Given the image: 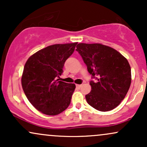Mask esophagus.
Returning a JSON list of instances; mask_svg holds the SVG:
<instances>
[{
    "label": "esophagus",
    "mask_w": 147,
    "mask_h": 147,
    "mask_svg": "<svg viewBox=\"0 0 147 147\" xmlns=\"http://www.w3.org/2000/svg\"><path fill=\"white\" fill-rule=\"evenodd\" d=\"M82 84H77L76 85V86H77V88H81V86H82Z\"/></svg>",
    "instance_id": "34e87169"
}]
</instances>
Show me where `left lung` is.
<instances>
[{"mask_svg":"<svg viewBox=\"0 0 147 147\" xmlns=\"http://www.w3.org/2000/svg\"><path fill=\"white\" fill-rule=\"evenodd\" d=\"M80 54L88 71L97 82H90L91 90L86 95L88 104L99 111H109L120 104L131 83L128 60L111 47L101 43H79Z\"/></svg>","mask_w":147,"mask_h":147,"instance_id":"1","label":"left lung"}]
</instances>
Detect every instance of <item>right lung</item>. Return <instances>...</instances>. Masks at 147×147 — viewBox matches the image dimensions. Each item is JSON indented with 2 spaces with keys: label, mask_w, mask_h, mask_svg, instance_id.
<instances>
[{
  "label": "right lung",
  "mask_w": 147,
  "mask_h": 147,
  "mask_svg": "<svg viewBox=\"0 0 147 147\" xmlns=\"http://www.w3.org/2000/svg\"><path fill=\"white\" fill-rule=\"evenodd\" d=\"M77 44L49 45L27 60L21 77L22 88L32 105L42 113L57 115L70 105L75 84L57 78L63 72L64 63Z\"/></svg>",
  "instance_id": "right-lung-1"
}]
</instances>
